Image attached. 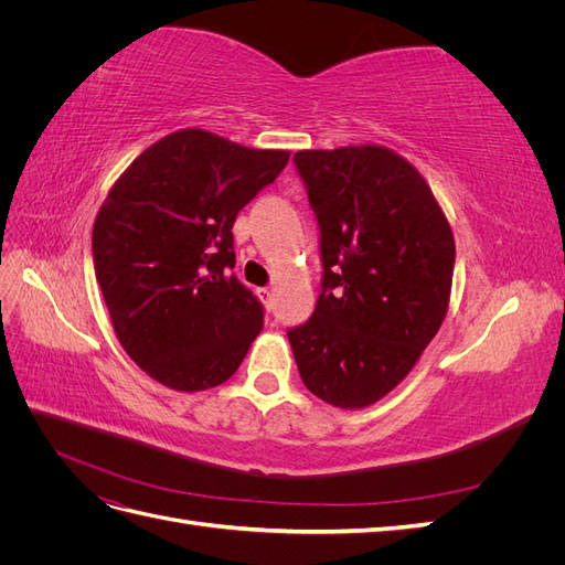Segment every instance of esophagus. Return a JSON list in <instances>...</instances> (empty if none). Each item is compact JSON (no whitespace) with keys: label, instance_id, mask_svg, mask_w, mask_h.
I'll use <instances>...</instances> for the list:
<instances>
[{"label":"esophagus","instance_id":"34e87169","mask_svg":"<svg viewBox=\"0 0 565 565\" xmlns=\"http://www.w3.org/2000/svg\"><path fill=\"white\" fill-rule=\"evenodd\" d=\"M256 297L262 299V303L266 306V309H273V292H270L268 287H259V289H256Z\"/></svg>","mask_w":565,"mask_h":565}]
</instances>
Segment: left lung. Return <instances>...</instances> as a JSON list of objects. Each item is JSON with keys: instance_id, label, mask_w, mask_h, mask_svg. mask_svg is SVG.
Wrapping results in <instances>:
<instances>
[{"instance_id": "obj_1", "label": "left lung", "mask_w": 565, "mask_h": 565, "mask_svg": "<svg viewBox=\"0 0 565 565\" xmlns=\"http://www.w3.org/2000/svg\"><path fill=\"white\" fill-rule=\"evenodd\" d=\"M320 226L322 289L287 332L313 396L363 409L396 388L448 313L455 237L429 183L384 146L299 150Z\"/></svg>"}]
</instances>
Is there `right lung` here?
<instances>
[{"label": "right lung", "instance_id": "obj_1", "mask_svg": "<svg viewBox=\"0 0 565 565\" xmlns=\"http://www.w3.org/2000/svg\"><path fill=\"white\" fill-rule=\"evenodd\" d=\"M287 160L188 127L113 183L94 221V268L119 344L148 377L193 393L241 367L264 309L228 276L233 224Z\"/></svg>", "mask_w": 565, "mask_h": 565}]
</instances>
